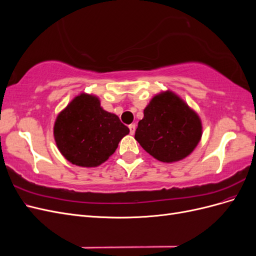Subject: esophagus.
Segmentation results:
<instances>
[{
    "label": "esophagus",
    "mask_w": 256,
    "mask_h": 256,
    "mask_svg": "<svg viewBox=\"0 0 256 256\" xmlns=\"http://www.w3.org/2000/svg\"><path fill=\"white\" fill-rule=\"evenodd\" d=\"M136 124H131V125H129V130H130V134L134 136V132H136Z\"/></svg>",
    "instance_id": "esophagus-1"
}]
</instances>
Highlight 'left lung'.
Returning <instances> with one entry per match:
<instances>
[{
    "label": "left lung",
    "mask_w": 256,
    "mask_h": 256,
    "mask_svg": "<svg viewBox=\"0 0 256 256\" xmlns=\"http://www.w3.org/2000/svg\"><path fill=\"white\" fill-rule=\"evenodd\" d=\"M202 134L198 114L175 92L166 90L146 106L134 138L154 159L172 164L188 157Z\"/></svg>",
    "instance_id": "1"
}]
</instances>
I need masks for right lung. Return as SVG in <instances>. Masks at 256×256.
I'll return each instance as SVG.
<instances>
[{
	"label": "right lung",
	"instance_id": "add662e5",
	"mask_svg": "<svg viewBox=\"0 0 256 256\" xmlns=\"http://www.w3.org/2000/svg\"><path fill=\"white\" fill-rule=\"evenodd\" d=\"M129 128L104 110L97 96L81 92L62 110L53 127L60 152L70 164L96 168L115 152Z\"/></svg>",
	"mask_w": 256,
	"mask_h": 256
}]
</instances>
